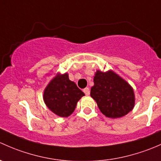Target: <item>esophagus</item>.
Here are the masks:
<instances>
[{
	"label": "esophagus",
	"mask_w": 161,
	"mask_h": 161,
	"mask_svg": "<svg viewBox=\"0 0 161 161\" xmlns=\"http://www.w3.org/2000/svg\"><path fill=\"white\" fill-rule=\"evenodd\" d=\"M84 93H85L86 95H89L90 94V90H89L88 87H85V88L84 89V91H83Z\"/></svg>",
	"instance_id": "1"
}]
</instances>
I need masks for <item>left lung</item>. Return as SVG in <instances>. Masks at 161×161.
I'll return each mask as SVG.
<instances>
[{
	"label": "left lung",
	"instance_id": "8db88e82",
	"mask_svg": "<svg viewBox=\"0 0 161 161\" xmlns=\"http://www.w3.org/2000/svg\"><path fill=\"white\" fill-rule=\"evenodd\" d=\"M91 96L106 117L117 119L127 115L135 106L132 86L112 69L94 74Z\"/></svg>",
	"mask_w": 161,
	"mask_h": 161
}]
</instances>
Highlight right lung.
I'll return each instance as SVG.
<instances>
[{
	"instance_id": "right-lung-1",
	"label": "right lung",
	"mask_w": 161,
	"mask_h": 161,
	"mask_svg": "<svg viewBox=\"0 0 161 161\" xmlns=\"http://www.w3.org/2000/svg\"><path fill=\"white\" fill-rule=\"evenodd\" d=\"M84 93L69 79L67 73H57L44 89L43 101L48 108L59 117H68L75 110Z\"/></svg>"
}]
</instances>
